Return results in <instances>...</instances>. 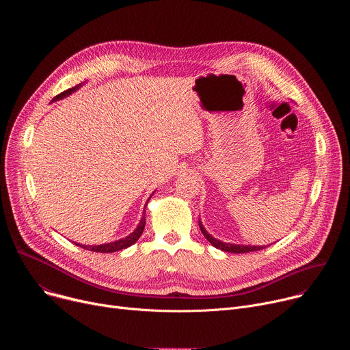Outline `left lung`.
Returning a JSON list of instances; mask_svg holds the SVG:
<instances>
[{
    "instance_id": "obj_1",
    "label": "left lung",
    "mask_w": 350,
    "mask_h": 350,
    "mask_svg": "<svg viewBox=\"0 0 350 350\" xmlns=\"http://www.w3.org/2000/svg\"><path fill=\"white\" fill-rule=\"evenodd\" d=\"M199 228H201L202 234L205 235V238L217 249H220V251H224V252H230V254H246V252H255V251H260V249H265L267 247L266 245L265 246H251V245H237V243H228V242H223L215 237H212L206 230L205 227L202 226L201 220H199Z\"/></svg>"
}]
</instances>
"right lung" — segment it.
<instances>
[{"instance_id": "obj_1", "label": "right lung", "mask_w": 350, "mask_h": 350, "mask_svg": "<svg viewBox=\"0 0 350 350\" xmlns=\"http://www.w3.org/2000/svg\"><path fill=\"white\" fill-rule=\"evenodd\" d=\"M83 84L80 83V84H77V85H75V87H72V88H68L66 91H64V92H61V94H58L53 101H58V99H62V98H65V96H68V95H70L72 92H75V91H77L80 87H81ZM151 198V196H149ZM145 212V211H144ZM144 227H145V216H142L141 217V220H139V223H138V226H137V228L130 234V235H127L126 238H122V239H118V241H115V242H109V243H103V245H81V243H76L77 246H80V247H83V249H87V251H92V252H101V254H112V252H118V251H122V249H126V247H129V246H131L133 243H135L137 241H138V238L141 237V234H142V231H144Z\"/></svg>"}]
</instances>
